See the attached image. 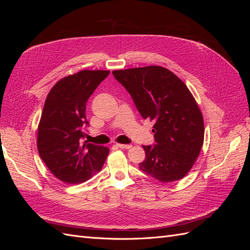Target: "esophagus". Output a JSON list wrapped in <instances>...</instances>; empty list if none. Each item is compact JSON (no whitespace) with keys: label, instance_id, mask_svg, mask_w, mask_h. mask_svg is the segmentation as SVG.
Masks as SVG:
<instances>
[{"label":"esophagus","instance_id":"1","mask_svg":"<svg viewBox=\"0 0 250 250\" xmlns=\"http://www.w3.org/2000/svg\"><path fill=\"white\" fill-rule=\"evenodd\" d=\"M117 146L121 149H130L132 146L128 145V144H117Z\"/></svg>","mask_w":250,"mask_h":250}]
</instances>
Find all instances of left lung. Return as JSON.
Segmentation results:
<instances>
[{
    "label": "left lung",
    "mask_w": 250,
    "mask_h": 250,
    "mask_svg": "<svg viewBox=\"0 0 250 250\" xmlns=\"http://www.w3.org/2000/svg\"><path fill=\"white\" fill-rule=\"evenodd\" d=\"M132 97L144 119L153 121L156 145L143 146L140 169L162 183L184 178L200 154L204 139L202 112L190 89L160 65L112 71Z\"/></svg>",
    "instance_id": "left-lung-1"
}]
</instances>
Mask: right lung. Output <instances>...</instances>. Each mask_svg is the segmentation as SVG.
Here are the masks:
<instances>
[{"mask_svg": "<svg viewBox=\"0 0 250 250\" xmlns=\"http://www.w3.org/2000/svg\"><path fill=\"white\" fill-rule=\"evenodd\" d=\"M109 71L83 70L63 77L49 92L37 128V149L51 173L69 185L99 172L109 149L83 142L88 98Z\"/></svg>", "mask_w": 250, "mask_h": 250, "instance_id": "obj_1", "label": "right lung"}]
</instances>
